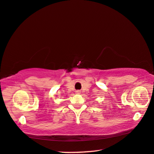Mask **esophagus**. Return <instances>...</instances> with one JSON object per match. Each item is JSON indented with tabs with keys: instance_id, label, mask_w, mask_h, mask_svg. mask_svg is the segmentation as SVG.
<instances>
[{
	"instance_id": "34e87169",
	"label": "esophagus",
	"mask_w": 154,
	"mask_h": 154,
	"mask_svg": "<svg viewBox=\"0 0 154 154\" xmlns=\"http://www.w3.org/2000/svg\"><path fill=\"white\" fill-rule=\"evenodd\" d=\"M76 93L77 94H80V93H81V92H80L79 90H77V91H76Z\"/></svg>"
}]
</instances>
